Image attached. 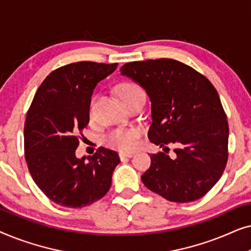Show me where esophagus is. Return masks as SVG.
<instances>
[{
	"mask_svg": "<svg viewBox=\"0 0 251 251\" xmlns=\"http://www.w3.org/2000/svg\"><path fill=\"white\" fill-rule=\"evenodd\" d=\"M119 156H120V159L121 160H125V159H130V157H132L133 156V154L132 153H120L119 154Z\"/></svg>",
	"mask_w": 251,
	"mask_h": 251,
	"instance_id": "1",
	"label": "esophagus"
}]
</instances>
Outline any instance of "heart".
I'll use <instances>...</instances> for the list:
<instances>
[{
    "instance_id": "b5f03b06",
    "label": "heart",
    "mask_w": 251,
    "mask_h": 251,
    "mask_svg": "<svg viewBox=\"0 0 251 251\" xmlns=\"http://www.w3.org/2000/svg\"><path fill=\"white\" fill-rule=\"evenodd\" d=\"M140 88L135 84H125L120 90L121 97H126L132 92L139 90ZM139 131L136 129H116L112 131L106 138L109 146L120 151H132L138 145Z\"/></svg>"
}]
</instances>
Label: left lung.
Segmentation results:
<instances>
[{"instance_id": "obj_1", "label": "left lung", "mask_w": 251, "mask_h": 251, "mask_svg": "<svg viewBox=\"0 0 251 251\" xmlns=\"http://www.w3.org/2000/svg\"><path fill=\"white\" fill-rule=\"evenodd\" d=\"M121 75L139 84L151 100V142L175 144L176 157L151 155L145 186L171 202H191L217 183L227 162L228 125L221 99L203 75L175 59L133 61Z\"/></svg>"}]
</instances>
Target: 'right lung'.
Returning <instances> with one entry per match:
<instances>
[{
    "instance_id": "right-lung-1",
    "label": "right lung",
    "mask_w": 251,
    "mask_h": 251,
    "mask_svg": "<svg viewBox=\"0 0 251 251\" xmlns=\"http://www.w3.org/2000/svg\"><path fill=\"white\" fill-rule=\"evenodd\" d=\"M116 67V63H73L51 72L37 89L24 129L25 157L33 180L54 203L85 207L111 187L118 153L100 147L78 159L75 151L89 123L92 92Z\"/></svg>"
}]
</instances>
